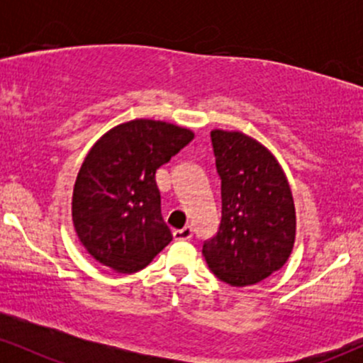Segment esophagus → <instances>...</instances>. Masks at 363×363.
I'll return each instance as SVG.
<instances>
[{"instance_id": "34e87169", "label": "esophagus", "mask_w": 363, "mask_h": 363, "mask_svg": "<svg viewBox=\"0 0 363 363\" xmlns=\"http://www.w3.org/2000/svg\"><path fill=\"white\" fill-rule=\"evenodd\" d=\"M174 239L176 240H191L193 239V228L184 227L181 230H174Z\"/></svg>"}]
</instances>
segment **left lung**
<instances>
[{
    "instance_id": "8db88e82",
    "label": "left lung",
    "mask_w": 363,
    "mask_h": 363,
    "mask_svg": "<svg viewBox=\"0 0 363 363\" xmlns=\"http://www.w3.org/2000/svg\"><path fill=\"white\" fill-rule=\"evenodd\" d=\"M222 191L218 232L203 244L208 268L232 286L259 283L290 257L295 206L285 174L256 140L237 131L210 135Z\"/></svg>"
}]
</instances>
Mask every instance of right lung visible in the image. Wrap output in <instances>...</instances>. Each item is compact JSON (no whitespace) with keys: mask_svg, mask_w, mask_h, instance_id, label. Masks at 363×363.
I'll return each instance as SVG.
<instances>
[{"mask_svg":"<svg viewBox=\"0 0 363 363\" xmlns=\"http://www.w3.org/2000/svg\"><path fill=\"white\" fill-rule=\"evenodd\" d=\"M193 138L189 129L136 119L94 145L73 191L74 230L94 259L135 273L172 240L162 218L155 172Z\"/></svg>","mask_w":363,"mask_h":363,"instance_id":"right-lung-1","label":"right lung"}]
</instances>
